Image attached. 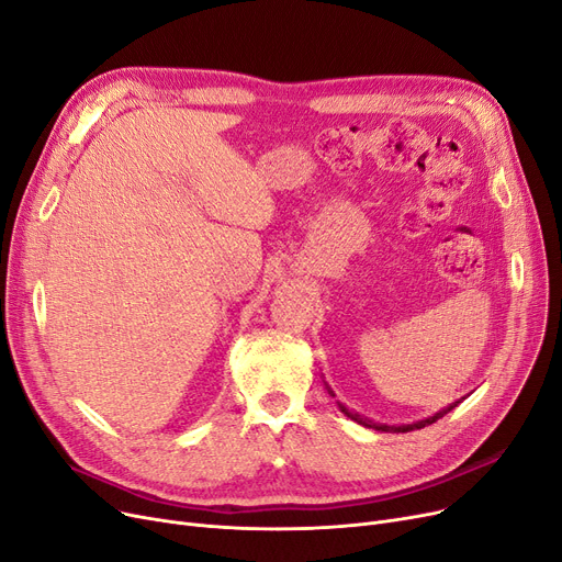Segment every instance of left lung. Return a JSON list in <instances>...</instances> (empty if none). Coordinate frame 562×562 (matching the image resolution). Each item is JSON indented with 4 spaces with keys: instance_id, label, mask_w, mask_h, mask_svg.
Segmentation results:
<instances>
[{
    "instance_id": "8db88e82",
    "label": "left lung",
    "mask_w": 562,
    "mask_h": 562,
    "mask_svg": "<svg viewBox=\"0 0 562 562\" xmlns=\"http://www.w3.org/2000/svg\"><path fill=\"white\" fill-rule=\"evenodd\" d=\"M326 390H328V395L330 397H335V393L330 390V385L326 383ZM461 402V400H459ZM459 402H454V404H450L448 408H443V411H438V413H434L431 418H425V420H418V423H413V425H400V427H387V425H381V423H374V420H370V418H362V416H358L356 411H351V408H347L345 404L341 402H337V406H339V411L345 413L347 418H351L353 423H358V425H362V427H370V429H376V431H413V429H423V427H427V425H431V423H436L438 418H443L446 413H450Z\"/></svg>"
}]
</instances>
